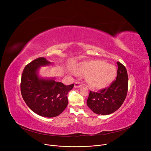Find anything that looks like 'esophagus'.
I'll return each instance as SVG.
<instances>
[{
	"label": "esophagus",
	"instance_id": "esophagus-1",
	"mask_svg": "<svg viewBox=\"0 0 151 151\" xmlns=\"http://www.w3.org/2000/svg\"><path fill=\"white\" fill-rule=\"evenodd\" d=\"M81 86H82V85L80 82H76L75 83V85H74V88H81Z\"/></svg>",
	"mask_w": 151,
	"mask_h": 151
}]
</instances>
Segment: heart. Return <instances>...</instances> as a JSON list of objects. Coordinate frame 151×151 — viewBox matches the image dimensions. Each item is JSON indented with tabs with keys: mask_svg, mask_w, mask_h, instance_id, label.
<instances>
[{
	"mask_svg": "<svg viewBox=\"0 0 151 151\" xmlns=\"http://www.w3.org/2000/svg\"><path fill=\"white\" fill-rule=\"evenodd\" d=\"M77 72L86 76V82L90 88L101 89L113 82L116 75V67L101 60H88L81 62Z\"/></svg>",
	"mask_w": 151,
	"mask_h": 151,
	"instance_id": "b5f03b06",
	"label": "heart"
}]
</instances>
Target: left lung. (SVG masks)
Here are the masks:
<instances>
[{
  "label": "left lung",
  "instance_id": "1",
  "mask_svg": "<svg viewBox=\"0 0 151 151\" xmlns=\"http://www.w3.org/2000/svg\"><path fill=\"white\" fill-rule=\"evenodd\" d=\"M116 80L108 88L99 92H90L87 105L97 114L108 115L115 112L124 103L128 91V75L125 67L117 62Z\"/></svg>",
  "mask_w": 151,
  "mask_h": 151
}]
</instances>
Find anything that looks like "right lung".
<instances>
[{"mask_svg": "<svg viewBox=\"0 0 151 151\" xmlns=\"http://www.w3.org/2000/svg\"><path fill=\"white\" fill-rule=\"evenodd\" d=\"M52 65L45 58L35 59L23 70L21 81L22 97L29 108L39 116L54 117L59 116L68 105L67 94L74 84L65 86L55 78L39 76L40 67Z\"/></svg>", "mask_w": 151, "mask_h": 151, "instance_id": "right-lung-1", "label": "right lung"}]
</instances>
